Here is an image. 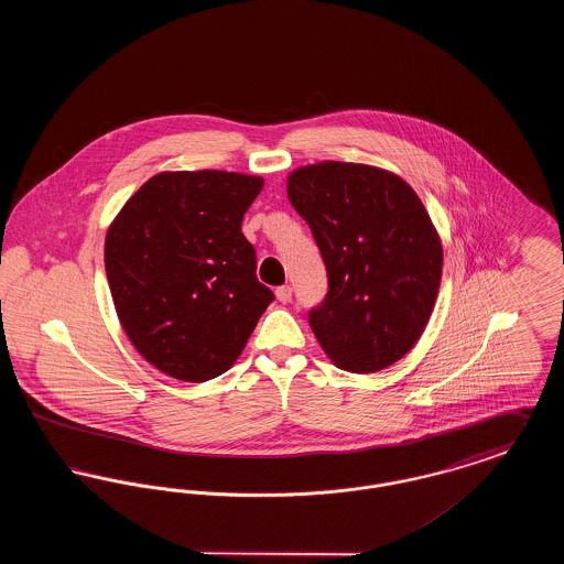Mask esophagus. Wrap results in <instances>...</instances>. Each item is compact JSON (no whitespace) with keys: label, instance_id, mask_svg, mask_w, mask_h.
I'll list each match as a JSON object with an SVG mask.
<instances>
[{"label":"esophagus","instance_id":"esophagus-1","mask_svg":"<svg viewBox=\"0 0 564 564\" xmlns=\"http://www.w3.org/2000/svg\"><path fill=\"white\" fill-rule=\"evenodd\" d=\"M276 300L279 302H283V304H288V302H292V288L290 285H281V288H276Z\"/></svg>","mask_w":564,"mask_h":564}]
</instances>
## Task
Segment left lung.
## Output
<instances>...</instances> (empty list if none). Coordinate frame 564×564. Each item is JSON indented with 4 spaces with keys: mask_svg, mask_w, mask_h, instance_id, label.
Here are the masks:
<instances>
[{
    "mask_svg": "<svg viewBox=\"0 0 564 564\" xmlns=\"http://www.w3.org/2000/svg\"><path fill=\"white\" fill-rule=\"evenodd\" d=\"M288 196L327 270V294L308 311L327 357L355 375L402 359L442 279V242L416 192L389 171L327 161L294 171Z\"/></svg>",
    "mask_w": 564,
    "mask_h": 564,
    "instance_id": "left-lung-1",
    "label": "left lung"
}]
</instances>
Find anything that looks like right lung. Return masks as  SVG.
<instances>
[{
	"instance_id": "obj_1",
	"label": "right lung",
	"mask_w": 564,
	"mask_h": 564,
	"mask_svg": "<svg viewBox=\"0 0 564 564\" xmlns=\"http://www.w3.org/2000/svg\"><path fill=\"white\" fill-rule=\"evenodd\" d=\"M262 186V177L226 171L161 173L109 226L116 313L134 349L164 375L205 382L230 370L274 300L241 232Z\"/></svg>"
}]
</instances>
